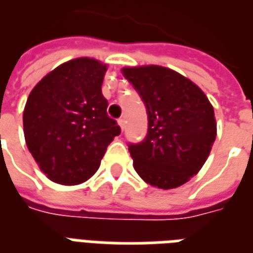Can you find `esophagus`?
<instances>
[{
    "instance_id": "34e87169",
    "label": "esophagus",
    "mask_w": 253,
    "mask_h": 253,
    "mask_svg": "<svg viewBox=\"0 0 253 253\" xmlns=\"http://www.w3.org/2000/svg\"><path fill=\"white\" fill-rule=\"evenodd\" d=\"M119 125H120V128L124 130V129H125V120L123 119V117H121V119H119Z\"/></svg>"
}]
</instances>
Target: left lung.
I'll return each mask as SVG.
<instances>
[{
	"mask_svg": "<svg viewBox=\"0 0 253 253\" xmlns=\"http://www.w3.org/2000/svg\"><path fill=\"white\" fill-rule=\"evenodd\" d=\"M148 113L147 137L130 144L138 176L161 189L189 181L208 159L214 138L213 106L196 84L160 65L125 66Z\"/></svg>",
	"mask_w": 253,
	"mask_h": 253,
	"instance_id": "8db88e82",
	"label": "left lung"
}]
</instances>
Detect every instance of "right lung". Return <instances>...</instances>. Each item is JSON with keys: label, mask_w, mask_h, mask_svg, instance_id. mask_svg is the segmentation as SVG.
<instances>
[{"label": "right lung", "mask_w": 253, "mask_h": 253, "mask_svg": "<svg viewBox=\"0 0 253 253\" xmlns=\"http://www.w3.org/2000/svg\"><path fill=\"white\" fill-rule=\"evenodd\" d=\"M106 64L80 57L49 72L24 109L28 149L49 180L77 185L96 173L121 129L106 113L101 86Z\"/></svg>", "instance_id": "1"}]
</instances>
